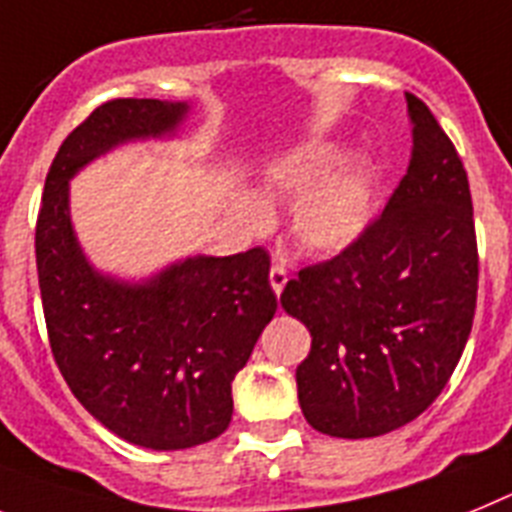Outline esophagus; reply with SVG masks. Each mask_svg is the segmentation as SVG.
<instances>
[{"instance_id": "esophagus-1", "label": "esophagus", "mask_w": 512, "mask_h": 512, "mask_svg": "<svg viewBox=\"0 0 512 512\" xmlns=\"http://www.w3.org/2000/svg\"><path fill=\"white\" fill-rule=\"evenodd\" d=\"M286 281H289V273H286V268H283V265H273V268H270V286H273V291H276V294H281L283 286H286Z\"/></svg>"}]
</instances>
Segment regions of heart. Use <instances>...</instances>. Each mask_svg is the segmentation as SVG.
<instances>
[{
  "mask_svg": "<svg viewBox=\"0 0 512 512\" xmlns=\"http://www.w3.org/2000/svg\"><path fill=\"white\" fill-rule=\"evenodd\" d=\"M336 153L325 145H309L281 158L265 176L260 200H242L236 216L247 229L268 221L270 200H294L291 231L312 252H338L362 234L372 216V176L359 161H343L333 169Z\"/></svg>",
  "mask_w": 512,
  "mask_h": 512,
  "instance_id": "b5f03b06",
  "label": "heart"
}]
</instances>
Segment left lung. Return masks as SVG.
I'll return each instance as SVG.
<instances>
[{"instance_id": "8db88e82", "label": "left lung", "mask_w": 512, "mask_h": 512, "mask_svg": "<svg viewBox=\"0 0 512 512\" xmlns=\"http://www.w3.org/2000/svg\"><path fill=\"white\" fill-rule=\"evenodd\" d=\"M406 103L409 169L382 213L281 294L312 336L296 367L299 406L330 437L414 422L448 385L474 325L479 252L466 169L427 103L414 93Z\"/></svg>"}]
</instances>
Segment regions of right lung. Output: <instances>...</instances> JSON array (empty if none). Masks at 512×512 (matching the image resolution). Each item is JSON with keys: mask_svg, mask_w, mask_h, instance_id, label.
<instances>
[{"mask_svg": "<svg viewBox=\"0 0 512 512\" xmlns=\"http://www.w3.org/2000/svg\"><path fill=\"white\" fill-rule=\"evenodd\" d=\"M184 103L114 98L59 145L36 221L46 333L64 382L98 422L153 450L195 448L229 427L231 380L276 315L270 255L192 257L145 286L85 263L67 213V182L90 158L135 137L166 135Z\"/></svg>", "mask_w": 512, "mask_h": 512, "instance_id": "add662e5", "label": "right lung"}]
</instances>
